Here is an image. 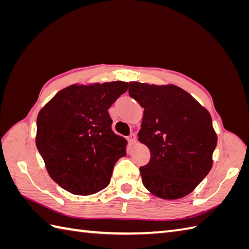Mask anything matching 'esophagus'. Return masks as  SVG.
Returning <instances> with one entry per match:
<instances>
[{
    "label": "esophagus",
    "instance_id": "1",
    "mask_svg": "<svg viewBox=\"0 0 249 249\" xmlns=\"http://www.w3.org/2000/svg\"><path fill=\"white\" fill-rule=\"evenodd\" d=\"M127 139H128L130 144H135L136 141H137V135L135 133H131Z\"/></svg>",
    "mask_w": 249,
    "mask_h": 249
}]
</instances>
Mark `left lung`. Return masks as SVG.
Listing matches in <instances>:
<instances>
[{
    "mask_svg": "<svg viewBox=\"0 0 249 249\" xmlns=\"http://www.w3.org/2000/svg\"><path fill=\"white\" fill-rule=\"evenodd\" d=\"M129 95L144 108L138 139L151 160L140 167L142 183L158 198H183L213 165L217 136L212 118L192 95L173 84L129 82Z\"/></svg>",
    "mask_w": 249,
    "mask_h": 249,
    "instance_id": "8db88e82",
    "label": "left lung"
}]
</instances>
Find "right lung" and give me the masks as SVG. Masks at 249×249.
Masks as SVG:
<instances>
[{
    "label": "right lung",
    "instance_id": "right-lung-1",
    "mask_svg": "<svg viewBox=\"0 0 249 249\" xmlns=\"http://www.w3.org/2000/svg\"><path fill=\"white\" fill-rule=\"evenodd\" d=\"M127 89L123 81L73 84L39 111L37 150L50 178L67 192L88 196L109 185L127 141L111 129L108 109Z\"/></svg>",
    "mask_w": 249,
    "mask_h": 249
}]
</instances>
